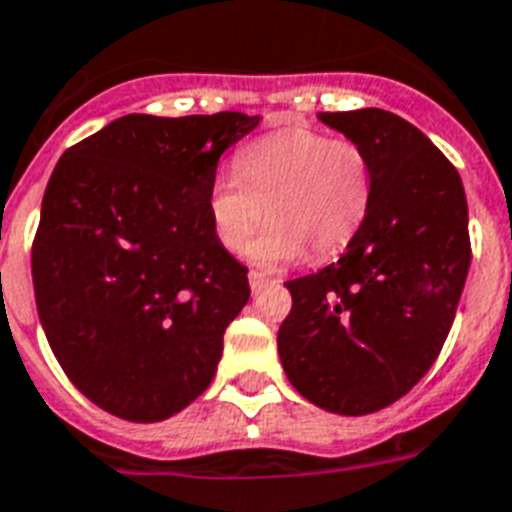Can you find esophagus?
Instances as JSON below:
<instances>
[{
  "mask_svg": "<svg viewBox=\"0 0 512 512\" xmlns=\"http://www.w3.org/2000/svg\"><path fill=\"white\" fill-rule=\"evenodd\" d=\"M268 284H270V278L263 276V273H257V270H252V273H249V289H252L255 294L263 292Z\"/></svg>",
  "mask_w": 512,
  "mask_h": 512,
  "instance_id": "esophagus-1",
  "label": "esophagus"
}]
</instances>
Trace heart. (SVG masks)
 I'll list each match as a JSON object with an SVG mask.
<instances>
[{
	"label": "heart",
	"mask_w": 512,
	"mask_h": 512,
	"mask_svg": "<svg viewBox=\"0 0 512 512\" xmlns=\"http://www.w3.org/2000/svg\"><path fill=\"white\" fill-rule=\"evenodd\" d=\"M371 205V162L355 141L328 139L310 128H286L252 141L236 170L218 173L207 191V215L218 242L242 252L268 213L270 223L249 244L260 268L305 255L331 257L355 239Z\"/></svg>",
	"instance_id": "obj_1"
}]
</instances>
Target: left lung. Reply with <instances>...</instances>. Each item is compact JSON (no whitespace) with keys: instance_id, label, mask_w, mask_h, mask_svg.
<instances>
[{"instance_id":"obj_1","label":"left lung","mask_w":512,"mask_h":512,"mask_svg":"<svg viewBox=\"0 0 512 512\" xmlns=\"http://www.w3.org/2000/svg\"><path fill=\"white\" fill-rule=\"evenodd\" d=\"M363 149L371 205L347 252L286 281L278 357L305 400L368 415L413 389L442 352L471 268L458 170L413 123L365 107L318 112Z\"/></svg>"}]
</instances>
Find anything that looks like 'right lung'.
Returning a JSON list of instances; mask_svg holds the SVG:
<instances>
[{
    "label": "right lung",
    "instance_id": "obj_1",
    "mask_svg": "<svg viewBox=\"0 0 512 512\" xmlns=\"http://www.w3.org/2000/svg\"><path fill=\"white\" fill-rule=\"evenodd\" d=\"M260 115H123L60 157L31 252L36 310L81 394L155 423L205 392L249 299L207 191Z\"/></svg>",
    "mask_w": 512,
    "mask_h": 512
}]
</instances>
